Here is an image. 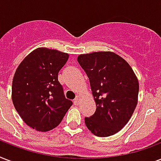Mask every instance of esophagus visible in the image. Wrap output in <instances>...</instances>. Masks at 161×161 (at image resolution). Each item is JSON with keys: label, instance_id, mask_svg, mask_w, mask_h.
<instances>
[{"label": "esophagus", "instance_id": "1", "mask_svg": "<svg viewBox=\"0 0 161 161\" xmlns=\"http://www.w3.org/2000/svg\"><path fill=\"white\" fill-rule=\"evenodd\" d=\"M79 101H80V97H79V96H77L75 98V99L73 100V103H74V104H76V105H78V103H79Z\"/></svg>", "mask_w": 161, "mask_h": 161}]
</instances>
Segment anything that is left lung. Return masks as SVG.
<instances>
[{
	"label": "left lung",
	"instance_id": "8db88e82",
	"mask_svg": "<svg viewBox=\"0 0 161 161\" xmlns=\"http://www.w3.org/2000/svg\"><path fill=\"white\" fill-rule=\"evenodd\" d=\"M90 82L96 111L85 117L86 126L98 137L116 134L125 127L137 105L139 82L129 63L111 52L78 57Z\"/></svg>",
	"mask_w": 161,
	"mask_h": 161
}]
</instances>
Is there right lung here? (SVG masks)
Instances as JSON below:
<instances>
[{
	"label": "right lung",
	"mask_w": 161,
	"mask_h": 161,
	"mask_svg": "<svg viewBox=\"0 0 161 161\" xmlns=\"http://www.w3.org/2000/svg\"><path fill=\"white\" fill-rule=\"evenodd\" d=\"M68 54L46 47L26 56L12 81V102L26 125L46 132L57 127L73 105L65 98L58 73Z\"/></svg>",
	"instance_id": "right-lung-1"
}]
</instances>
